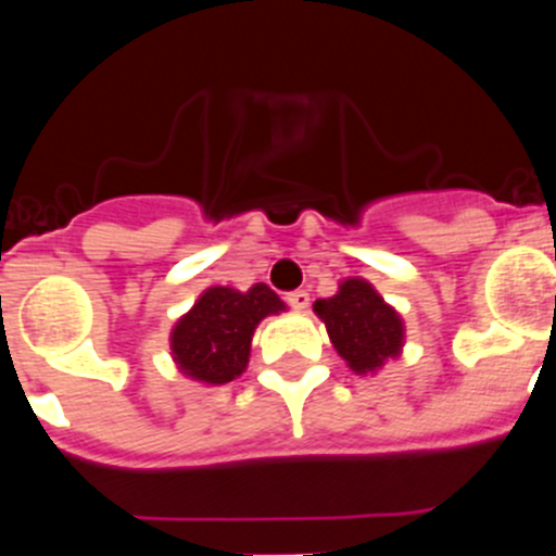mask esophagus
<instances>
[{"instance_id": "34e87169", "label": "esophagus", "mask_w": 556, "mask_h": 556, "mask_svg": "<svg viewBox=\"0 0 556 556\" xmlns=\"http://www.w3.org/2000/svg\"><path fill=\"white\" fill-rule=\"evenodd\" d=\"M285 301H288L293 309L301 312V309H306V306H309V293H306V290H293V293L285 295Z\"/></svg>"}]
</instances>
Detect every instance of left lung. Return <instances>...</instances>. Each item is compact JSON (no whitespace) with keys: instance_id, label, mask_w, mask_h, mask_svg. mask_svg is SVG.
<instances>
[{"instance_id":"obj_1","label":"left lung","mask_w":556,"mask_h":556,"mask_svg":"<svg viewBox=\"0 0 556 556\" xmlns=\"http://www.w3.org/2000/svg\"><path fill=\"white\" fill-rule=\"evenodd\" d=\"M314 312L328 328L336 352L355 374L377 371L387 357L403 346V323L382 295L363 279L341 282L333 299L314 304Z\"/></svg>"}]
</instances>
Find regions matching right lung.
I'll use <instances>...</instances> for the list:
<instances>
[{
    "mask_svg": "<svg viewBox=\"0 0 556 556\" xmlns=\"http://www.w3.org/2000/svg\"><path fill=\"white\" fill-rule=\"evenodd\" d=\"M285 304L268 285H252L247 293L210 288L195 306L174 325L172 355L182 374L206 384L237 379L250 361L252 330Z\"/></svg>",
    "mask_w": 556,
    "mask_h": 556,
    "instance_id": "obj_1",
    "label": "right lung"
}]
</instances>
